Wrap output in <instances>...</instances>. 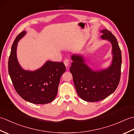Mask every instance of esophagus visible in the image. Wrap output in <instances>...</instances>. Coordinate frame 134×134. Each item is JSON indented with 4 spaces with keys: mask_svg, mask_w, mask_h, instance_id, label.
I'll return each instance as SVG.
<instances>
[{
    "mask_svg": "<svg viewBox=\"0 0 134 134\" xmlns=\"http://www.w3.org/2000/svg\"><path fill=\"white\" fill-rule=\"evenodd\" d=\"M69 63H70V60L69 59H66L64 60V65H65V67H66L68 66V65L69 64Z\"/></svg>",
    "mask_w": 134,
    "mask_h": 134,
    "instance_id": "1",
    "label": "esophagus"
}]
</instances>
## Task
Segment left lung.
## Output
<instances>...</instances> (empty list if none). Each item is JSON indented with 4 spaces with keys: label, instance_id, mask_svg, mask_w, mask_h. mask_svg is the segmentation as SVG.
<instances>
[{
    "label": "left lung",
    "instance_id": "obj_1",
    "mask_svg": "<svg viewBox=\"0 0 134 134\" xmlns=\"http://www.w3.org/2000/svg\"><path fill=\"white\" fill-rule=\"evenodd\" d=\"M101 38L112 46V63L107 69L94 71L85 64L83 57L72 55L70 71L79 97L89 102L102 100L115 92L120 79L121 52L117 39L110 31L101 30Z\"/></svg>",
    "mask_w": 134,
    "mask_h": 134
}]
</instances>
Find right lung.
Returning <instances> with one entry per match:
<instances>
[{"instance_id":"1","label":"right lung","mask_w":134,"mask_h":134,"mask_svg":"<svg viewBox=\"0 0 134 134\" xmlns=\"http://www.w3.org/2000/svg\"><path fill=\"white\" fill-rule=\"evenodd\" d=\"M26 34L25 31L16 36L11 47L8 59V73L17 93L31 103L45 104L52 102L58 93L60 79L65 71L63 62L47 61L34 71L24 70L16 58L18 42Z\"/></svg>"}]
</instances>
